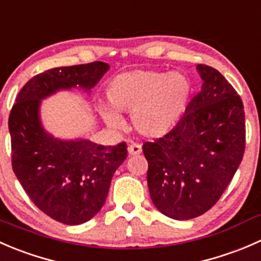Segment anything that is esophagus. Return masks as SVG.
<instances>
[{"mask_svg":"<svg viewBox=\"0 0 261 261\" xmlns=\"http://www.w3.org/2000/svg\"><path fill=\"white\" fill-rule=\"evenodd\" d=\"M143 149H141V145L138 143H133L128 145V154L130 155H139L141 154Z\"/></svg>","mask_w":261,"mask_h":261,"instance_id":"34e87169","label":"esophagus"}]
</instances>
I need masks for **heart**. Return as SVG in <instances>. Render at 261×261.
Instances as JSON below:
<instances>
[{"instance_id":"1","label":"heart","mask_w":261,"mask_h":261,"mask_svg":"<svg viewBox=\"0 0 261 261\" xmlns=\"http://www.w3.org/2000/svg\"><path fill=\"white\" fill-rule=\"evenodd\" d=\"M110 105L118 112H133L134 127L144 136L159 138L175 125L191 96V82L181 73L131 70L116 75L106 87ZM111 127L123 121L107 107L101 109Z\"/></svg>"}]
</instances>
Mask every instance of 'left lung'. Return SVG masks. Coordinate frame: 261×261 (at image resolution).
<instances>
[{
	"label": "left lung",
	"mask_w": 261,
	"mask_h": 261,
	"mask_svg": "<svg viewBox=\"0 0 261 261\" xmlns=\"http://www.w3.org/2000/svg\"><path fill=\"white\" fill-rule=\"evenodd\" d=\"M203 80L174 128L143 151L154 206L174 220L211 210L232 180L245 151L241 97L215 68L197 65Z\"/></svg>",
	"instance_id": "left-lung-1"
}]
</instances>
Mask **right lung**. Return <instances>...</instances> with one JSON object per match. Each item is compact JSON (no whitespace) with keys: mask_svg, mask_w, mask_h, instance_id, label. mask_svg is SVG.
Returning a JSON list of instances; mask_svg holds the SVG:
<instances>
[{"mask_svg":"<svg viewBox=\"0 0 261 261\" xmlns=\"http://www.w3.org/2000/svg\"><path fill=\"white\" fill-rule=\"evenodd\" d=\"M109 68L93 62L36 74L21 88L10 112L15 175L40 211L65 225H81L99 212L114 173L127 156V145L54 139L41 126L39 106L59 89H91Z\"/></svg>","mask_w":261,"mask_h":261,"instance_id":"right-lung-1","label":"right lung"}]
</instances>
